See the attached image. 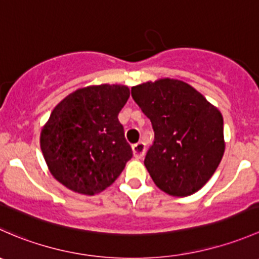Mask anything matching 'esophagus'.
<instances>
[{
    "label": "esophagus",
    "mask_w": 259,
    "mask_h": 259,
    "mask_svg": "<svg viewBox=\"0 0 259 259\" xmlns=\"http://www.w3.org/2000/svg\"><path fill=\"white\" fill-rule=\"evenodd\" d=\"M133 153L137 159H142L145 154V144L143 142L137 143V144L133 145Z\"/></svg>",
    "instance_id": "obj_1"
}]
</instances>
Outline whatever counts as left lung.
<instances>
[{
    "label": "left lung",
    "mask_w": 259,
    "mask_h": 259,
    "mask_svg": "<svg viewBox=\"0 0 259 259\" xmlns=\"http://www.w3.org/2000/svg\"><path fill=\"white\" fill-rule=\"evenodd\" d=\"M132 96L153 125L144 160L153 182L173 197L198 192L224 154L221 111L189 83L168 77L133 86Z\"/></svg>",
    "instance_id": "obj_1"
}]
</instances>
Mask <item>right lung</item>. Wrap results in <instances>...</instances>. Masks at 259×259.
Returning a JSON list of instances; mask_svg holds the SVG:
<instances>
[{
  "mask_svg": "<svg viewBox=\"0 0 259 259\" xmlns=\"http://www.w3.org/2000/svg\"><path fill=\"white\" fill-rule=\"evenodd\" d=\"M130 96L124 85H94L60 101L41 130L50 173L72 192L94 195L116 180L132 159L117 115Z\"/></svg>",
  "mask_w": 259,
  "mask_h": 259,
  "instance_id": "obj_1",
  "label": "right lung"
}]
</instances>
